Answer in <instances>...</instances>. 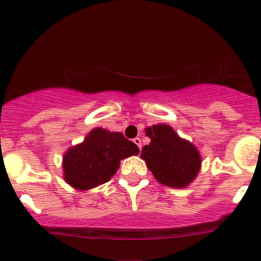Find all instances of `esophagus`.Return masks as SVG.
<instances>
[{
	"mask_svg": "<svg viewBox=\"0 0 261 261\" xmlns=\"http://www.w3.org/2000/svg\"><path fill=\"white\" fill-rule=\"evenodd\" d=\"M133 142L137 144V146H138L139 149H142V141H141V138H138V137H137V138L133 139Z\"/></svg>",
	"mask_w": 261,
	"mask_h": 261,
	"instance_id": "1",
	"label": "esophagus"
}]
</instances>
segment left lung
<instances>
[{"label":"left lung","instance_id":"8db88e82","mask_svg":"<svg viewBox=\"0 0 261 261\" xmlns=\"http://www.w3.org/2000/svg\"><path fill=\"white\" fill-rule=\"evenodd\" d=\"M151 143L142 148L141 159L156 180L166 187H188L197 177L202 159L197 147L180 138L170 125L156 124L146 128Z\"/></svg>","mask_w":261,"mask_h":261}]
</instances>
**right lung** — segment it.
<instances>
[{"label": "right lung", "instance_id": "obj_1", "mask_svg": "<svg viewBox=\"0 0 261 261\" xmlns=\"http://www.w3.org/2000/svg\"><path fill=\"white\" fill-rule=\"evenodd\" d=\"M138 152V146L123 133L95 128L82 143L64 153L62 165L64 180L77 190L96 188L113 177L119 169L120 160Z\"/></svg>", "mask_w": 261, "mask_h": 261}]
</instances>
